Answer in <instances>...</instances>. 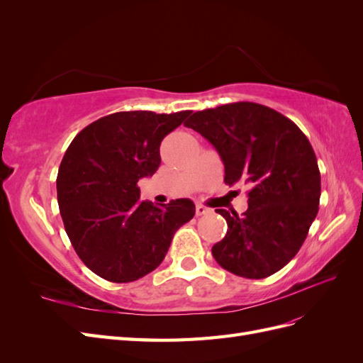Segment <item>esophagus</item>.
Instances as JSON below:
<instances>
[{
  "instance_id": "esophagus-1",
  "label": "esophagus",
  "mask_w": 363,
  "mask_h": 363,
  "mask_svg": "<svg viewBox=\"0 0 363 363\" xmlns=\"http://www.w3.org/2000/svg\"><path fill=\"white\" fill-rule=\"evenodd\" d=\"M212 211L208 207H206V206H203V204H199L195 207V213H196V216H201V215H206V213H211Z\"/></svg>"
}]
</instances>
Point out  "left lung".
<instances>
[{"label": "left lung", "mask_w": 363, "mask_h": 363, "mask_svg": "<svg viewBox=\"0 0 363 363\" xmlns=\"http://www.w3.org/2000/svg\"><path fill=\"white\" fill-rule=\"evenodd\" d=\"M186 127L216 148L228 186H250L247 212L216 208L228 228L215 260L239 277L272 276L295 257L318 213L321 174L309 139L289 118L250 101L195 112Z\"/></svg>", "instance_id": "left-lung-1"}]
</instances>
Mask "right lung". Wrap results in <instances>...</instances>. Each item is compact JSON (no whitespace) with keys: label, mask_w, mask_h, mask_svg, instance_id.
<instances>
[{"label":"right lung","mask_w":363,"mask_h":363,"mask_svg":"<svg viewBox=\"0 0 363 363\" xmlns=\"http://www.w3.org/2000/svg\"><path fill=\"white\" fill-rule=\"evenodd\" d=\"M192 112H116L74 138L57 174V201L77 255L96 276L128 283L155 271L189 223L188 199L140 201L138 182L160 164V142Z\"/></svg>","instance_id":"obj_1"}]
</instances>
